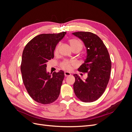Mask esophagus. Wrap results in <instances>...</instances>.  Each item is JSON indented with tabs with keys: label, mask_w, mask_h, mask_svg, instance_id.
<instances>
[{
	"label": "esophagus",
	"mask_w": 132,
	"mask_h": 132,
	"mask_svg": "<svg viewBox=\"0 0 132 132\" xmlns=\"http://www.w3.org/2000/svg\"><path fill=\"white\" fill-rule=\"evenodd\" d=\"M64 75H65V77H68V76L71 75V74L69 72H68V71H65V72L64 73Z\"/></svg>",
	"instance_id": "34e87169"
}]
</instances>
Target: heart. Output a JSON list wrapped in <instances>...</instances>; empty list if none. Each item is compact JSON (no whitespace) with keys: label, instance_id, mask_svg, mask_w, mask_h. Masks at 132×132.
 <instances>
[{"label":"heart","instance_id":"heart-1","mask_svg":"<svg viewBox=\"0 0 132 132\" xmlns=\"http://www.w3.org/2000/svg\"><path fill=\"white\" fill-rule=\"evenodd\" d=\"M69 43H70V45L71 47V48H75V47H79V48H80L81 49L82 46L81 43L76 39H70ZM58 48H59V46L58 45L56 47V48H55V51H54L55 53H58ZM74 63L73 62L69 61H65L61 63V66L63 70L69 71V70H71V66L74 65Z\"/></svg>","mask_w":132,"mask_h":132}]
</instances>
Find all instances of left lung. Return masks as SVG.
<instances>
[{
    "mask_svg": "<svg viewBox=\"0 0 132 132\" xmlns=\"http://www.w3.org/2000/svg\"><path fill=\"white\" fill-rule=\"evenodd\" d=\"M73 35L84 43L86 57L84 63L78 68L82 73H87L84 80L77 74L73 85L77 97L84 102H94L104 93L110 80L111 61L109 52L101 39L90 32H76Z\"/></svg>",
    "mask_w": 132,
    "mask_h": 132,
    "instance_id": "left-lung-1",
    "label": "left lung"
}]
</instances>
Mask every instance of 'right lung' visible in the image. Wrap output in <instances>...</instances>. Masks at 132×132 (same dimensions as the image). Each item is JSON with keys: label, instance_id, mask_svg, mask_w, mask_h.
<instances>
[{"label": "right lung", "instance_id": "1", "mask_svg": "<svg viewBox=\"0 0 132 132\" xmlns=\"http://www.w3.org/2000/svg\"><path fill=\"white\" fill-rule=\"evenodd\" d=\"M66 32L41 34L28 43L22 55L21 72L27 93L35 101L50 104L59 97L64 72H47L46 63L54 57V51Z\"/></svg>", "mask_w": 132, "mask_h": 132}]
</instances>
